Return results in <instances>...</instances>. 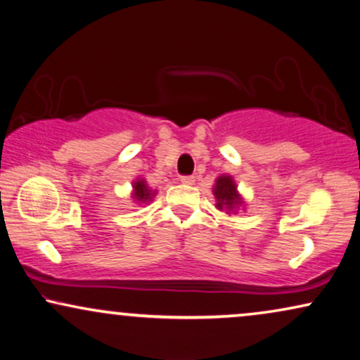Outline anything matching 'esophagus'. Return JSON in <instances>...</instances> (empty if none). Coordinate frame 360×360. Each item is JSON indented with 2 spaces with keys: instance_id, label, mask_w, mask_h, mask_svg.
Here are the masks:
<instances>
[{
  "instance_id": "esophagus-1",
  "label": "esophagus",
  "mask_w": 360,
  "mask_h": 360,
  "mask_svg": "<svg viewBox=\"0 0 360 360\" xmlns=\"http://www.w3.org/2000/svg\"><path fill=\"white\" fill-rule=\"evenodd\" d=\"M181 183L183 184H194V176H181Z\"/></svg>"
}]
</instances>
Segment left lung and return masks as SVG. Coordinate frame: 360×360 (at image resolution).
I'll return each instance as SVG.
<instances>
[{
  "label": "left lung",
  "mask_w": 360,
  "mask_h": 360,
  "mask_svg": "<svg viewBox=\"0 0 360 360\" xmlns=\"http://www.w3.org/2000/svg\"><path fill=\"white\" fill-rule=\"evenodd\" d=\"M214 195L217 199V209L232 210L242 204L240 195L237 194V186L230 176H220L215 181Z\"/></svg>",
  "instance_id": "left-lung-1"
}]
</instances>
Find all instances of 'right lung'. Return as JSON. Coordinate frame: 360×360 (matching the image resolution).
<instances>
[{"instance_id": "add662e5", "label": "right lung", "mask_w": 360, "mask_h": 360, "mask_svg": "<svg viewBox=\"0 0 360 360\" xmlns=\"http://www.w3.org/2000/svg\"><path fill=\"white\" fill-rule=\"evenodd\" d=\"M135 194H133V198H135L136 200H140V202H145V200H151L153 195H155V193H151L150 189H148L146 183L143 179L140 181H135Z\"/></svg>"}]
</instances>
